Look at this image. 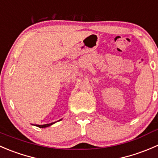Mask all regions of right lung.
I'll use <instances>...</instances> for the list:
<instances>
[{"label": "right lung", "mask_w": 158, "mask_h": 158, "mask_svg": "<svg viewBox=\"0 0 158 158\" xmlns=\"http://www.w3.org/2000/svg\"><path fill=\"white\" fill-rule=\"evenodd\" d=\"M54 123H55V122H54V123H51V124H43V125H37V124H36V126H37V127H40V128H44V127H49V126L52 125V124H54Z\"/></svg>", "instance_id": "right-lung-1"}]
</instances>
